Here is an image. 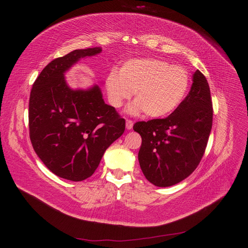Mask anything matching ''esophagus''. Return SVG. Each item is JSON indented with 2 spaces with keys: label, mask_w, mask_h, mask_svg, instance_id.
I'll list each match as a JSON object with an SVG mask.
<instances>
[{
  "label": "esophagus",
  "mask_w": 248,
  "mask_h": 248,
  "mask_svg": "<svg viewBox=\"0 0 248 248\" xmlns=\"http://www.w3.org/2000/svg\"><path fill=\"white\" fill-rule=\"evenodd\" d=\"M133 127V122L131 121V120H126V128L127 130H131Z\"/></svg>",
  "instance_id": "obj_1"
}]
</instances>
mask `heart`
Returning a JSON list of instances; mask_svg holds the SVG:
<instances>
[{
  "instance_id": "obj_1",
  "label": "heart",
  "mask_w": 248,
  "mask_h": 248,
  "mask_svg": "<svg viewBox=\"0 0 248 248\" xmlns=\"http://www.w3.org/2000/svg\"><path fill=\"white\" fill-rule=\"evenodd\" d=\"M106 87L110 104L121 108L134 93L128 108L133 115L144 111L150 118H161L174 111L189 88V76L185 68L170 65L160 59H133L124 63L119 72L111 70Z\"/></svg>"
}]
</instances>
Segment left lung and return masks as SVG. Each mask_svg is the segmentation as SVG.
Returning a JSON list of instances; mask_svg holds the SVG:
<instances>
[{"mask_svg":"<svg viewBox=\"0 0 248 248\" xmlns=\"http://www.w3.org/2000/svg\"><path fill=\"white\" fill-rule=\"evenodd\" d=\"M212 119L208 81L197 70L188 95L169 117L133 125L141 137L139 161L148 181L169 187L188 177L205 153Z\"/></svg>","mask_w":248,"mask_h":248,"instance_id":"1","label":"left lung"}]
</instances>
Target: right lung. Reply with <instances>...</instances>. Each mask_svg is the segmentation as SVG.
I'll return each mask as SVG.
<instances>
[{"label": "right lung", "mask_w": 248, "mask_h": 248, "mask_svg": "<svg viewBox=\"0 0 248 248\" xmlns=\"http://www.w3.org/2000/svg\"><path fill=\"white\" fill-rule=\"evenodd\" d=\"M101 47L76 49L57 58L36 78L29 102L30 139L55 175L82 181L98 168L106 150L122 136L125 120L104 102L98 85L71 89L65 73Z\"/></svg>", "instance_id": "obj_1"}]
</instances>
